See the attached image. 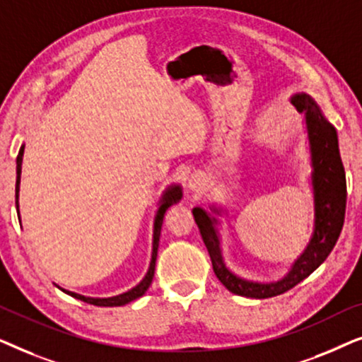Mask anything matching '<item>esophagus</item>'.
Wrapping results in <instances>:
<instances>
[{"label":"esophagus","instance_id":"esophagus-1","mask_svg":"<svg viewBox=\"0 0 362 362\" xmlns=\"http://www.w3.org/2000/svg\"><path fill=\"white\" fill-rule=\"evenodd\" d=\"M202 189H204V180L201 176H192L189 181H187V191L191 192L192 196H199Z\"/></svg>","mask_w":362,"mask_h":362}]
</instances>
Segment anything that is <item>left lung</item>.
I'll return each mask as SVG.
<instances>
[{"instance_id":"1","label":"left lung","mask_w":362,"mask_h":362,"mask_svg":"<svg viewBox=\"0 0 362 362\" xmlns=\"http://www.w3.org/2000/svg\"><path fill=\"white\" fill-rule=\"evenodd\" d=\"M290 102L303 117L305 123L311 166L310 186L313 192V230L308 244L291 262L286 274L275 281H257L237 275L226 265L222 255L221 217L229 216L226 207L212 204L209 211L202 207H194L192 211L202 240L209 252L216 276L232 293L247 298H270L298 285L331 254L344 224L346 175L336 128L326 120L318 103L306 92L293 93Z\"/></svg>"}]
</instances>
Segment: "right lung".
Listing matches in <instances>:
<instances>
[{
	"mask_svg": "<svg viewBox=\"0 0 362 362\" xmlns=\"http://www.w3.org/2000/svg\"><path fill=\"white\" fill-rule=\"evenodd\" d=\"M23 155H24V143L19 148L18 158H16V211H18V219H21L19 216V185H21V166H23ZM182 197V187L181 185H170L163 191V194L158 201V209L155 214V221H153V245H151V260H150V267H148L146 274L143 279L140 280V284H136L133 288H130L128 291H123L120 295L115 296H107V298H93V296H86L81 293H76V291L66 290L62 286H59L56 284V286L59 290H62L64 293L74 296V298L86 301V303L95 305V306H123L130 301L140 298L146 293V290L150 288L153 276H155V265H156V255H158V247H160V235H161V227L163 222H165V214L166 211L170 209L171 206L177 204Z\"/></svg>",
	"mask_w": 362,
	"mask_h": 362,
	"instance_id": "add662e5",
	"label": "right lung"
}]
</instances>
